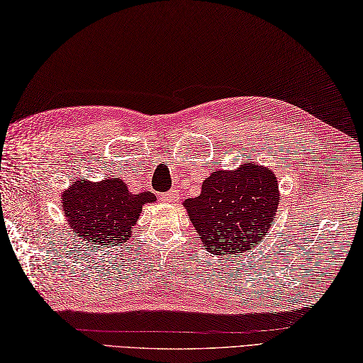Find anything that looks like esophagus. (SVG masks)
Returning a JSON list of instances; mask_svg holds the SVG:
<instances>
[{
  "mask_svg": "<svg viewBox=\"0 0 363 363\" xmlns=\"http://www.w3.org/2000/svg\"><path fill=\"white\" fill-rule=\"evenodd\" d=\"M161 200H163L164 203H172L177 200V191H169L166 194H161Z\"/></svg>",
  "mask_w": 363,
  "mask_h": 363,
  "instance_id": "34e87169",
  "label": "esophagus"
}]
</instances>
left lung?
<instances>
[{"label": "left lung", "mask_w": 363, "mask_h": 363, "mask_svg": "<svg viewBox=\"0 0 363 363\" xmlns=\"http://www.w3.org/2000/svg\"><path fill=\"white\" fill-rule=\"evenodd\" d=\"M279 189L270 167L256 163L216 171L199 197L183 202L206 252L223 259L255 248L275 220Z\"/></svg>", "instance_id": "left-lung-1"}]
</instances>
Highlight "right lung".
Segmentation results:
<instances>
[{
	"label": "right lung",
	"instance_id": "right-lung-1",
	"mask_svg": "<svg viewBox=\"0 0 363 363\" xmlns=\"http://www.w3.org/2000/svg\"><path fill=\"white\" fill-rule=\"evenodd\" d=\"M157 197L149 191L132 194L121 179L98 183L76 180L62 194V208L69 228L86 245H119L130 238L133 225L146 203Z\"/></svg>",
	"mask_w": 363,
	"mask_h": 363
}]
</instances>
